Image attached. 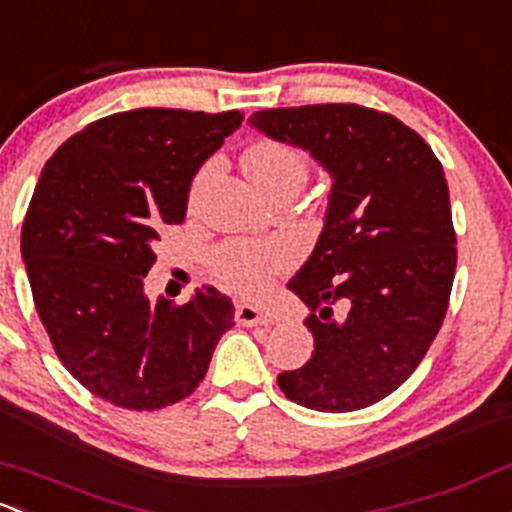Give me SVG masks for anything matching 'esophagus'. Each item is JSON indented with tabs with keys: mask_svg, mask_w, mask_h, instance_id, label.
<instances>
[{
	"mask_svg": "<svg viewBox=\"0 0 512 512\" xmlns=\"http://www.w3.org/2000/svg\"><path fill=\"white\" fill-rule=\"evenodd\" d=\"M235 321L242 326H270L272 324V314H267L265 309L252 304H238L235 306Z\"/></svg>",
	"mask_w": 512,
	"mask_h": 512,
	"instance_id": "esophagus-1",
	"label": "esophagus"
}]
</instances>
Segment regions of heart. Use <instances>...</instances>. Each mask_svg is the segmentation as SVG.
Instances as JSON below:
<instances>
[{"mask_svg":"<svg viewBox=\"0 0 512 512\" xmlns=\"http://www.w3.org/2000/svg\"><path fill=\"white\" fill-rule=\"evenodd\" d=\"M242 166L262 193L282 186H301L309 161L297 147L277 139H260L242 154ZM294 247L287 240H233L211 255V272L223 287L240 294H260L277 272L292 265Z\"/></svg>","mask_w":512,"mask_h":512,"instance_id":"1","label":"heart"}]
</instances>
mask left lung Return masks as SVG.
<instances>
[{
    "mask_svg": "<svg viewBox=\"0 0 512 512\" xmlns=\"http://www.w3.org/2000/svg\"><path fill=\"white\" fill-rule=\"evenodd\" d=\"M250 125L331 176L324 230L287 284L309 306L314 353L277 383L309 410L375 405L422 363L449 306L456 233L444 169L414 129L351 102L260 110Z\"/></svg>",
    "mask_w": 512,
    "mask_h": 512,
    "instance_id": "8db88e82",
    "label": "left lung"
}]
</instances>
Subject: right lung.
<instances>
[{
    "mask_svg": "<svg viewBox=\"0 0 512 512\" xmlns=\"http://www.w3.org/2000/svg\"><path fill=\"white\" fill-rule=\"evenodd\" d=\"M242 112L142 107L102 117L56 149L21 225L41 324L68 373L125 410H161L206 375L233 328L215 287L188 304L144 294L154 242L184 220L188 191Z\"/></svg>",
    "mask_w": 512,
    "mask_h": 512,
    "instance_id": "add662e5",
    "label": "right lung"
}]
</instances>
